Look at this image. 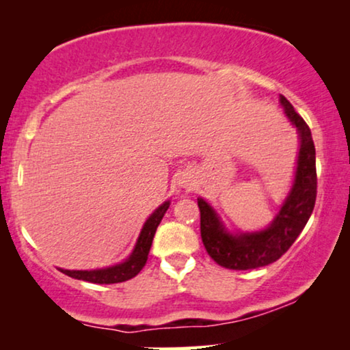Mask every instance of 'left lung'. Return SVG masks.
Listing matches in <instances>:
<instances>
[{
  "instance_id": "1",
  "label": "left lung",
  "mask_w": 350,
  "mask_h": 350,
  "mask_svg": "<svg viewBox=\"0 0 350 350\" xmlns=\"http://www.w3.org/2000/svg\"><path fill=\"white\" fill-rule=\"evenodd\" d=\"M280 105L299 133V154L293 188L271 226L256 232L231 234L219 221L217 212L202 198L198 199L200 237L205 250L215 262L226 269H256L279 260L293 245L314 210L317 198V170L312 133L284 95H280Z\"/></svg>"
}]
</instances>
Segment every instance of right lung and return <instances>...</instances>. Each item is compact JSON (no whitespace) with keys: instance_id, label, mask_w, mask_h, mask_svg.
Segmentation results:
<instances>
[{"instance_id":"right-lung-1","label":"right lung","mask_w":350,"mask_h":350,"mask_svg":"<svg viewBox=\"0 0 350 350\" xmlns=\"http://www.w3.org/2000/svg\"><path fill=\"white\" fill-rule=\"evenodd\" d=\"M170 202L165 200L159 208H156L150 218L146 219V223L143 224V229L138 236V241L135 243V248L131 253V256L127 258L124 262H119L116 266L105 267V269H94V271H70V269H60L65 275L73 277L78 280H85L90 284H119V282H126L132 277H135L138 272L143 269V266L146 265L148 253H150L152 237H154L156 229L159 226L162 217H164L167 208H169Z\"/></svg>"}]
</instances>
